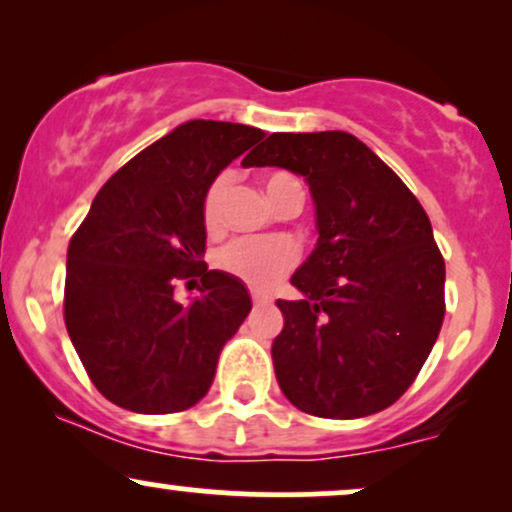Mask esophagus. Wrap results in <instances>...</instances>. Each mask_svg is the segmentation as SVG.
I'll return each mask as SVG.
<instances>
[{"instance_id": "esophagus-1", "label": "esophagus", "mask_w": 512, "mask_h": 512, "mask_svg": "<svg viewBox=\"0 0 512 512\" xmlns=\"http://www.w3.org/2000/svg\"><path fill=\"white\" fill-rule=\"evenodd\" d=\"M252 303H255V305H269V303H272V298L264 296V293L252 291Z\"/></svg>"}]
</instances>
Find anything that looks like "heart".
Segmentation results:
<instances>
[{
  "label": "heart",
  "mask_w": 512,
  "mask_h": 512,
  "mask_svg": "<svg viewBox=\"0 0 512 512\" xmlns=\"http://www.w3.org/2000/svg\"><path fill=\"white\" fill-rule=\"evenodd\" d=\"M231 187V175L223 173L209 185L207 195L202 202V219L207 228H216L221 223L223 199ZM264 192L274 207H281L291 195H303V187L293 175L276 170L264 178ZM298 262V248L291 238L272 236V238H236L223 245L216 255V264L223 272L238 276L245 284L255 289H272L293 264Z\"/></svg>",
  "instance_id": "obj_1"
}]
</instances>
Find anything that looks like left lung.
I'll list each match as a JSON object with an SVG mask.
<instances>
[{"mask_svg": "<svg viewBox=\"0 0 512 512\" xmlns=\"http://www.w3.org/2000/svg\"><path fill=\"white\" fill-rule=\"evenodd\" d=\"M250 166L303 175L317 245L276 301L272 344L286 399L322 419H361L395 404L436 344L445 315V262L419 199L349 132H274Z\"/></svg>", "mask_w": 512, "mask_h": 512, "instance_id": "1", "label": "left lung"}]
</instances>
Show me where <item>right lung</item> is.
<instances>
[{"instance_id":"add662e5","label":"right lung","mask_w":512,"mask_h":512,"mask_svg":"<svg viewBox=\"0 0 512 512\" xmlns=\"http://www.w3.org/2000/svg\"><path fill=\"white\" fill-rule=\"evenodd\" d=\"M264 137L190 120L139 151L101 187L67 250L64 325L105 399L137 414L185 411L209 392L252 301L238 276L207 269L202 202L216 175ZM203 276L174 301V279Z\"/></svg>"}]
</instances>
